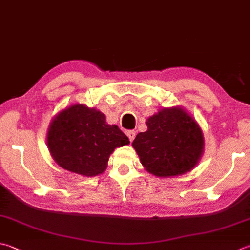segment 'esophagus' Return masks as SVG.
I'll use <instances>...</instances> for the list:
<instances>
[{"label": "esophagus", "instance_id": "1", "mask_svg": "<svg viewBox=\"0 0 250 250\" xmlns=\"http://www.w3.org/2000/svg\"><path fill=\"white\" fill-rule=\"evenodd\" d=\"M126 135H127V137H128V139H129L130 141H133V140L135 139L136 133H135L134 130H127V131H126Z\"/></svg>", "mask_w": 250, "mask_h": 250}]
</instances>
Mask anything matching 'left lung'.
<instances>
[{"mask_svg":"<svg viewBox=\"0 0 250 250\" xmlns=\"http://www.w3.org/2000/svg\"><path fill=\"white\" fill-rule=\"evenodd\" d=\"M148 130L133 141L141 164L155 176H176L198 163L204 137L198 124L180 107L163 109L150 116Z\"/></svg>","mask_w":250,"mask_h":250,"instance_id":"obj_1","label":"left lung"}]
</instances>
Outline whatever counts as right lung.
Instances as JSON below:
<instances>
[{"label":"right lung","mask_w":250,"mask_h":250,"mask_svg":"<svg viewBox=\"0 0 250 250\" xmlns=\"http://www.w3.org/2000/svg\"><path fill=\"white\" fill-rule=\"evenodd\" d=\"M128 144L119 127L106 124L103 113L83 104L60 112L48 131V146L55 162L83 176L104 172L114 149Z\"/></svg>","instance_id":"add662e5"}]
</instances>
